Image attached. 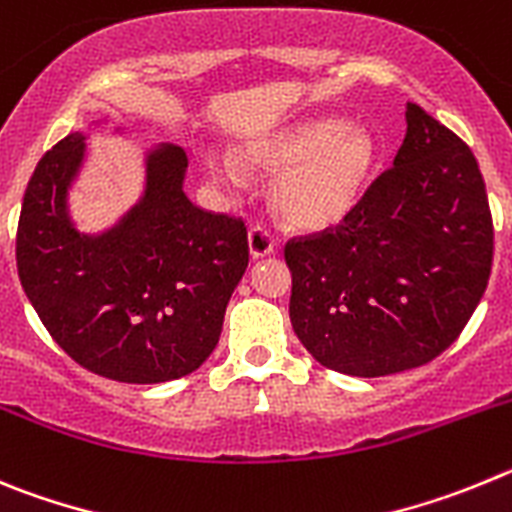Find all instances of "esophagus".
I'll return each instance as SVG.
<instances>
[{
	"label": "esophagus",
	"mask_w": 512,
	"mask_h": 512,
	"mask_svg": "<svg viewBox=\"0 0 512 512\" xmlns=\"http://www.w3.org/2000/svg\"><path fill=\"white\" fill-rule=\"evenodd\" d=\"M247 245H250V255L255 260L275 252V239L265 227H250V232H247Z\"/></svg>",
	"instance_id": "34e87169"
}]
</instances>
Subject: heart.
I'll return each instance as SVG.
<instances>
[{"instance_id":"obj_1","label":"heart","mask_w":512,"mask_h":512,"mask_svg":"<svg viewBox=\"0 0 512 512\" xmlns=\"http://www.w3.org/2000/svg\"><path fill=\"white\" fill-rule=\"evenodd\" d=\"M242 160L252 168L280 173L273 183V209L288 227L324 232L342 224L370 178L375 145L359 127L319 117L245 145ZM201 165L219 186H237L245 170L232 153L204 150Z\"/></svg>"}]
</instances>
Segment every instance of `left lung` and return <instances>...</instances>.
Returning <instances> with one entry per match:
<instances>
[{
	"label": "left lung",
	"instance_id": "8db88e82",
	"mask_svg": "<svg viewBox=\"0 0 512 512\" xmlns=\"http://www.w3.org/2000/svg\"><path fill=\"white\" fill-rule=\"evenodd\" d=\"M405 140L352 214L290 239V324L316 362L382 377L439 357L490 280L492 216L472 150L418 104Z\"/></svg>",
	"mask_w": 512,
	"mask_h": 512
}]
</instances>
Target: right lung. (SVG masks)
<instances>
[{
  "label": "right lung",
  "mask_w": 512,
  "mask_h": 512,
  "mask_svg": "<svg viewBox=\"0 0 512 512\" xmlns=\"http://www.w3.org/2000/svg\"><path fill=\"white\" fill-rule=\"evenodd\" d=\"M84 160L86 132H71L27 183L17 224L25 296L58 347L96 375L135 385L191 375L214 352L250 262L245 224L193 206L186 153L163 142L145 153L140 199L86 234L68 206Z\"/></svg>",
  "instance_id": "add662e5"
}]
</instances>
